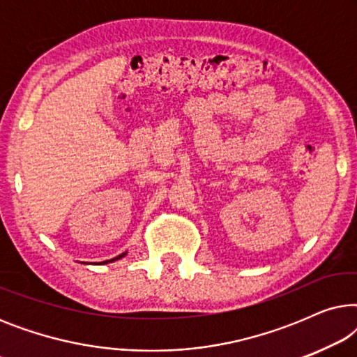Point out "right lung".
Masks as SVG:
<instances>
[{"instance_id": "1", "label": "right lung", "mask_w": 357, "mask_h": 357, "mask_svg": "<svg viewBox=\"0 0 357 357\" xmlns=\"http://www.w3.org/2000/svg\"><path fill=\"white\" fill-rule=\"evenodd\" d=\"M123 255H125V253H121V255L115 257V258H112V260H109V261H115V260H119V258H121V257H123ZM109 261H105V263H109Z\"/></svg>"}]
</instances>
